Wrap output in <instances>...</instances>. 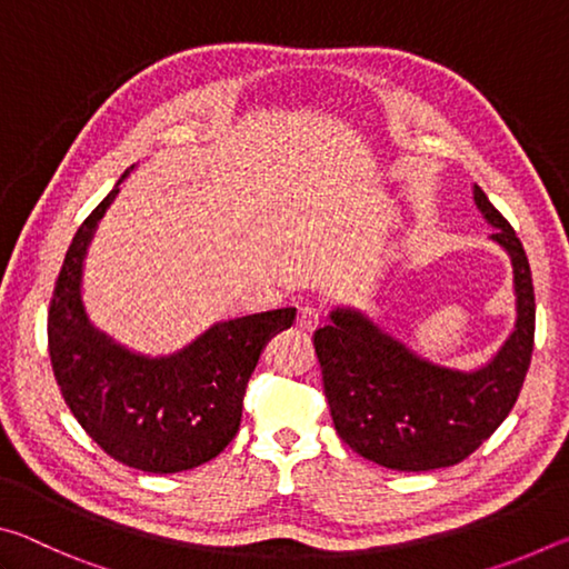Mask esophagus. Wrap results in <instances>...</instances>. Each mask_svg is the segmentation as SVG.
<instances>
[{
    "instance_id": "34e87169",
    "label": "esophagus",
    "mask_w": 569,
    "mask_h": 569,
    "mask_svg": "<svg viewBox=\"0 0 569 569\" xmlns=\"http://www.w3.org/2000/svg\"><path fill=\"white\" fill-rule=\"evenodd\" d=\"M321 323V311L316 306H301L298 308V319L296 326L301 331H316Z\"/></svg>"
}]
</instances>
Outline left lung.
I'll return each mask as SVG.
<instances>
[{
    "instance_id": "8db88e82",
    "label": "left lung",
    "mask_w": 569,
    "mask_h": 569,
    "mask_svg": "<svg viewBox=\"0 0 569 569\" xmlns=\"http://www.w3.org/2000/svg\"><path fill=\"white\" fill-rule=\"evenodd\" d=\"M475 203L507 250L515 283V329L479 369L423 359L359 308L341 306L313 333L333 427L356 455L399 471L459 465L495 435L522 389L535 346V288L512 226L475 186Z\"/></svg>"
}]
</instances>
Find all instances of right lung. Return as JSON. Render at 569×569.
<instances>
[{
  "instance_id": "add662e5",
  "label": "right lung",
  "mask_w": 569,
  "mask_h": 569,
  "mask_svg": "<svg viewBox=\"0 0 569 569\" xmlns=\"http://www.w3.org/2000/svg\"><path fill=\"white\" fill-rule=\"evenodd\" d=\"M130 170L67 250L47 316L50 359L67 407L92 441L132 469L176 475L233 441L250 373L266 343L291 329L296 308L218 321L168 356L138 353L98 329L82 301L84 256Z\"/></svg>"
}]
</instances>
